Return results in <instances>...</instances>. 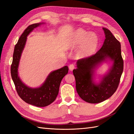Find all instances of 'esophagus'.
Segmentation results:
<instances>
[{"instance_id":"1","label":"esophagus","mask_w":134,"mask_h":134,"mask_svg":"<svg viewBox=\"0 0 134 134\" xmlns=\"http://www.w3.org/2000/svg\"><path fill=\"white\" fill-rule=\"evenodd\" d=\"M75 66H74V64H70L69 66V70L70 71H72L74 70Z\"/></svg>"}]
</instances>
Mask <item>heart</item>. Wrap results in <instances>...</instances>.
<instances>
[{"instance_id": "obj_1", "label": "heart", "mask_w": 134, "mask_h": 134, "mask_svg": "<svg viewBox=\"0 0 134 134\" xmlns=\"http://www.w3.org/2000/svg\"><path fill=\"white\" fill-rule=\"evenodd\" d=\"M99 44V38L96 33L79 28L72 34L69 46L71 49L78 48L75 57L78 59H85L95 54Z\"/></svg>"}]
</instances>
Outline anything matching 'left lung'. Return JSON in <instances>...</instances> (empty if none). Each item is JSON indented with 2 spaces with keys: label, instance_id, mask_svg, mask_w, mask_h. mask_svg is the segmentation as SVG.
Wrapping results in <instances>:
<instances>
[{
  "label": "left lung",
  "instance_id": "1",
  "mask_svg": "<svg viewBox=\"0 0 134 134\" xmlns=\"http://www.w3.org/2000/svg\"><path fill=\"white\" fill-rule=\"evenodd\" d=\"M105 40L100 49L94 55L77 61L75 76L76 90L79 97L90 103H98L111 97L119 86L124 69L120 42L111 31L103 28ZM108 60L113 63L108 72L96 83L95 71L100 64Z\"/></svg>",
  "mask_w": 134,
  "mask_h": 134
}]
</instances>
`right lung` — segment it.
<instances>
[{"mask_svg":"<svg viewBox=\"0 0 134 134\" xmlns=\"http://www.w3.org/2000/svg\"><path fill=\"white\" fill-rule=\"evenodd\" d=\"M45 23H35L28 26L19 37L15 44L11 65V76L19 96L25 102L37 107H45L56 98L61 82L68 72V67L65 66L51 71L41 86L32 88L24 83L18 75V67L22 52L27 41V37L35 28Z\"/></svg>","mask_w":134,"mask_h":134,"instance_id":"right-lung-1","label":"right lung"}]
</instances>
